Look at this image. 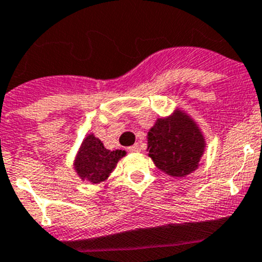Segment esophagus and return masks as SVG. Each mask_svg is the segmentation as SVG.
I'll list each match as a JSON object with an SVG mask.
<instances>
[{
    "label": "esophagus",
    "mask_w": 262,
    "mask_h": 262,
    "mask_svg": "<svg viewBox=\"0 0 262 262\" xmlns=\"http://www.w3.org/2000/svg\"><path fill=\"white\" fill-rule=\"evenodd\" d=\"M128 150L131 151V153H138V151H140V145H139V144H135V145L129 146Z\"/></svg>",
    "instance_id": "obj_1"
}]
</instances>
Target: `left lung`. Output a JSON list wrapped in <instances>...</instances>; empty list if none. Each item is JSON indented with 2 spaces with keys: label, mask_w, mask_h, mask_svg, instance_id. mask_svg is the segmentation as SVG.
Returning <instances> with one entry per match:
<instances>
[{
  "label": "left lung",
  "mask_w": 262,
  "mask_h": 262,
  "mask_svg": "<svg viewBox=\"0 0 262 262\" xmlns=\"http://www.w3.org/2000/svg\"><path fill=\"white\" fill-rule=\"evenodd\" d=\"M204 149L203 134L181 111L158 118L148 133V156L157 168L173 178H184L195 171Z\"/></svg>",
  "instance_id": "left-lung-1"
}]
</instances>
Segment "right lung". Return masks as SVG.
Segmentation results:
<instances>
[{
  "label": "right lung",
  "instance_id": "right-lung-1",
  "mask_svg": "<svg viewBox=\"0 0 262 262\" xmlns=\"http://www.w3.org/2000/svg\"><path fill=\"white\" fill-rule=\"evenodd\" d=\"M124 156V150H109L94 134H90L82 141L77 153L74 170L82 180L99 184L108 179L112 171L116 168L117 162Z\"/></svg>",
  "mask_w": 262,
  "mask_h": 262
}]
</instances>
